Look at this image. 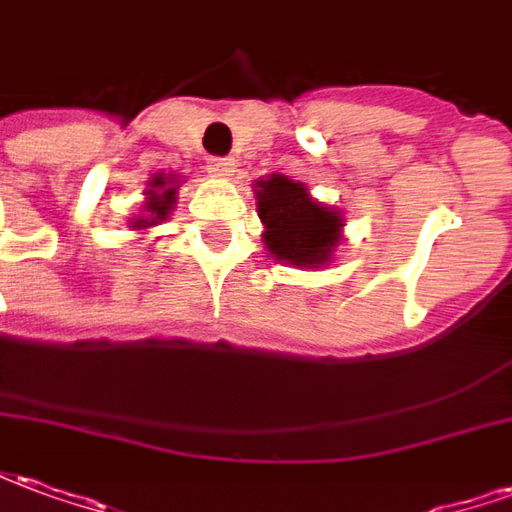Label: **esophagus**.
<instances>
[{
	"label": "esophagus",
	"mask_w": 512,
	"mask_h": 512,
	"mask_svg": "<svg viewBox=\"0 0 512 512\" xmlns=\"http://www.w3.org/2000/svg\"><path fill=\"white\" fill-rule=\"evenodd\" d=\"M208 172L213 178H230L235 172V161L233 158H208Z\"/></svg>",
	"instance_id": "34e87169"
}]
</instances>
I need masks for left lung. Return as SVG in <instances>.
<instances>
[{
    "label": "left lung",
    "instance_id": "left-lung-1",
    "mask_svg": "<svg viewBox=\"0 0 512 512\" xmlns=\"http://www.w3.org/2000/svg\"><path fill=\"white\" fill-rule=\"evenodd\" d=\"M255 200L263 244L274 260L293 268L334 263V252L343 244V211L318 202L304 183L277 172L255 180Z\"/></svg>",
    "mask_w": 512,
    "mask_h": 512
}]
</instances>
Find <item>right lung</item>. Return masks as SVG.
<instances>
[{
	"label": "right lung",
	"instance_id": "add662e5",
	"mask_svg": "<svg viewBox=\"0 0 512 512\" xmlns=\"http://www.w3.org/2000/svg\"><path fill=\"white\" fill-rule=\"evenodd\" d=\"M183 180L172 172H156L153 178L147 180L145 189V202H142V213L128 219V227L136 233H145L156 224L167 222L169 213L175 211V202H178V189Z\"/></svg>",
	"mask_w": 512,
	"mask_h": 512
}]
</instances>
